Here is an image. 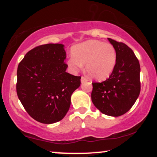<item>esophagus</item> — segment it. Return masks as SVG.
Masks as SVG:
<instances>
[{"mask_svg":"<svg viewBox=\"0 0 157 157\" xmlns=\"http://www.w3.org/2000/svg\"><path fill=\"white\" fill-rule=\"evenodd\" d=\"M87 81H88V79L86 78V77H81V82H82V83H84V82H87Z\"/></svg>","mask_w":157,"mask_h":157,"instance_id":"esophagus-1","label":"esophagus"}]
</instances>
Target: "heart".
I'll return each mask as SVG.
<instances>
[{"label": "heart", "mask_w": 157, "mask_h": 157, "mask_svg": "<svg viewBox=\"0 0 157 157\" xmlns=\"http://www.w3.org/2000/svg\"><path fill=\"white\" fill-rule=\"evenodd\" d=\"M72 55L67 66L72 73H77L86 64V71L94 80H105L111 76L117 65V55L114 46L100 40H90L72 48Z\"/></svg>", "instance_id": "1"}]
</instances>
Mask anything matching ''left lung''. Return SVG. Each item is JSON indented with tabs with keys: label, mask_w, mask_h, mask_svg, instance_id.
<instances>
[{
	"label": "left lung",
	"mask_w": 157,
	"mask_h": 157,
	"mask_svg": "<svg viewBox=\"0 0 157 157\" xmlns=\"http://www.w3.org/2000/svg\"><path fill=\"white\" fill-rule=\"evenodd\" d=\"M117 55L116 67L109 79L92 82L91 100L104 114L119 117L128 111L140 93V66L127 45L108 38Z\"/></svg>",
	"instance_id": "1"
}]
</instances>
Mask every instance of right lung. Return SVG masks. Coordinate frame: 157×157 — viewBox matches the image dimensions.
I'll return each mask as SVG.
<instances>
[{
	"mask_svg": "<svg viewBox=\"0 0 157 157\" xmlns=\"http://www.w3.org/2000/svg\"><path fill=\"white\" fill-rule=\"evenodd\" d=\"M64 45L48 44L27 52L17 71L20 101L34 120L52 124L62 120L71 105V96L81 77L66 72Z\"/></svg>",
	"mask_w": 157,
	"mask_h": 157,
	"instance_id": "obj_1",
	"label": "right lung"
}]
</instances>
